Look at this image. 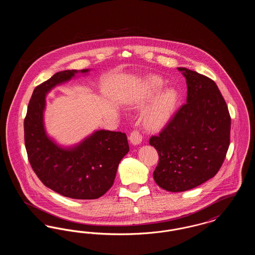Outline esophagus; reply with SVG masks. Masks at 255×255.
<instances>
[{
  "label": "esophagus",
  "mask_w": 255,
  "mask_h": 255,
  "mask_svg": "<svg viewBox=\"0 0 255 255\" xmlns=\"http://www.w3.org/2000/svg\"><path fill=\"white\" fill-rule=\"evenodd\" d=\"M129 140L131 141V143L133 145H137L141 142L142 135L137 130H133V132L130 134V136H129Z\"/></svg>",
  "instance_id": "34e87169"
}]
</instances>
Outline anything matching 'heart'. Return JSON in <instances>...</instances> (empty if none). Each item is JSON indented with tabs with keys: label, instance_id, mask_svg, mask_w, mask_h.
<instances>
[{
	"label": "heart",
	"instance_id": "heart-1",
	"mask_svg": "<svg viewBox=\"0 0 255 255\" xmlns=\"http://www.w3.org/2000/svg\"><path fill=\"white\" fill-rule=\"evenodd\" d=\"M163 81L156 75H148L141 79L133 95V107L140 109L141 122L149 131L162 129L173 117L179 101L175 89L167 88L161 91Z\"/></svg>",
	"mask_w": 255,
	"mask_h": 255
}]
</instances>
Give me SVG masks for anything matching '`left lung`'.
Returning a JSON list of instances; mask_svg holds the SVG:
<instances>
[{"instance_id": "obj_1", "label": "left lung", "mask_w": 255, "mask_h": 255, "mask_svg": "<svg viewBox=\"0 0 255 255\" xmlns=\"http://www.w3.org/2000/svg\"><path fill=\"white\" fill-rule=\"evenodd\" d=\"M178 70L186 79V103L149 139L158 154L154 180L170 192L186 191L213 178L231 142V116L216 83L186 68Z\"/></svg>"}]
</instances>
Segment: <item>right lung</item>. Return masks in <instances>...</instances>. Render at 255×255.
<instances>
[{"instance_id":"add662e5","label":"right lung","mask_w":255,"mask_h":255,"mask_svg":"<svg viewBox=\"0 0 255 255\" xmlns=\"http://www.w3.org/2000/svg\"><path fill=\"white\" fill-rule=\"evenodd\" d=\"M77 73H56L34 89L24 118V145L32 169L47 187L68 198L94 200L112 187L129 144L126 133L105 130L70 148H62L48 136L44 127L46 95Z\"/></svg>"}]
</instances>
